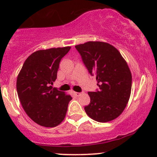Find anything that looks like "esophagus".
<instances>
[{"mask_svg":"<svg viewBox=\"0 0 157 157\" xmlns=\"http://www.w3.org/2000/svg\"><path fill=\"white\" fill-rule=\"evenodd\" d=\"M74 95H75L76 96H80V95H81V93H77V92H74Z\"/></svg>","mask_w":157,"mask_h":157,"instance_id":"obj_1","label":"esophagus"}]
</instances>
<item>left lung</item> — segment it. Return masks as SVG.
I'll list each match as a JSON object with an SVG mask.
<instances>
[{"label": "left lung", "instance_id": "8db88e82", "mask_svg": "<svg viewBox=\"0 0 157 157\" xmlns=\"http://www.w3.org/2000/svg\"><path fill=\"white\" fill-rule=\"evenodd\" d=\"M91 75H96L99 91L89 92L90 103L85 112L92 119L108 122L123 112L130 99L132 76L125 60L113 45L87 42L76 45Z\"/></svg>", "mask_w": 157, "mask_h": 157}]
</instances>
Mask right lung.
I'll use <instances>...</instances> for the list:
<instances>
[{"label": "right lung", "instance_id": "add662e5", "mask_svg": "<svg viewBox=\"0 0 157 157\" xmlns=\"http://www.w3.org/2000/svg\"><path fill=\"white\" fill-rule=\"evenodd\" d=\"M71 46L33 52L25 61L17 80V94L28 116L41 126L54 128L65 118L72 99L70 95L53 88L59 63Z\"/></svg>", "mask_w": 157, "mask_h": 157}]
</instances>
